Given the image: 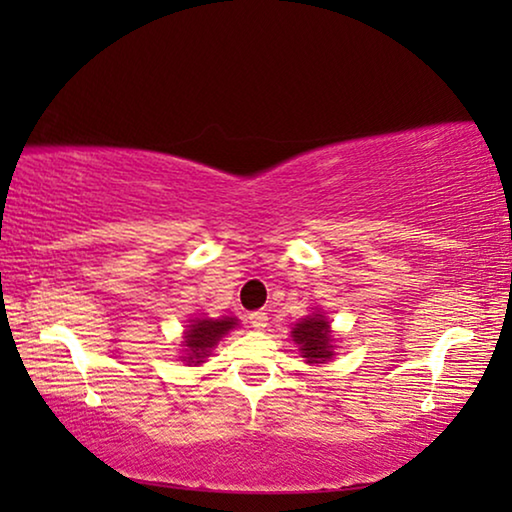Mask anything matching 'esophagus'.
I'll return each instance as SVG.
<instances>
[{
  "label": "esophagus",
  "mask_w": 512,
  "mask_h": 512,
  "mask_svg": "<svg viewBox=\"0 0 512 512\" xmlns=\"http://www.w3.org/2000/svg\"><path fill=\"white\" fill-rule=\"evenodd\" d=\"M248 323L253 325L255 329H264L268 325V316L266 311H253V314L248 316Z\"/></svg>",
  "instance_id": "obj_1"
}]
</instances>
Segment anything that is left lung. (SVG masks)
<instances>
[{
  "mask_svg": "<svg viewBox=\"0 0 512 512\" xmlns=\"http://www.w3.org/2000/svg\"><path fill=\"white\" fill-rule=\"evenodd\" d=\"M291 334L293 341L300 345L302 357L309 363H323L332 359V332H329V323L323 314H314L300 320Z\"/></svg>",
  "mask_w": 512,
  "mask_h": 512,
  "instance_id": "1",
  "label": "left lung"
}]
</instances>
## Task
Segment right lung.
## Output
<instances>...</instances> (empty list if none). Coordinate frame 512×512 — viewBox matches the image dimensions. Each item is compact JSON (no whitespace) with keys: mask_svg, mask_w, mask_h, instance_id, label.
<instances>
[{"mask_svg":"<svg viewBox=\"0 0 512 512\" xmlns=\"http://www.w3.org/2000/svg\"><path fill=\"white\" fill-rule=\"evenodd\" d=\"M235 325H237L235 318L194 320V325H189V329L185 332V348H187L185 359L189 363H201L207 354H210L214 345L223 339V334H228Z\"/></svg>","mask_w":512,"mask_h":512,"instance_id":"add662e5","label":"right lung"}]
</instances>
